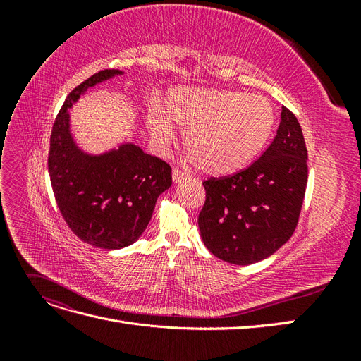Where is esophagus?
<instances>
[{"mask_svg": "<svg viewBox=\"0 0 361 361\" xmlns=\"http://www.w3.org/2000/svg\"><path fill=\"white\" fill-rule=\"evenodd\" d=\"M171 176H173V182H174V183H182L183 180H187V179L190 178L187 173L179 170V169H174V170L171 171Z\"/></svg>", "mask_w": 361, "mask_h": 361, "instance_id": "obj_1", "label": "esophagus"}]
</instances>
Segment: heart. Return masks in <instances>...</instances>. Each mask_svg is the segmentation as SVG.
<instances>
[{"instance_id": "heart-1", "label": "heart", "mask_w": 361, "mask_h": 361, "mask_svg": "<svg viewBox=\"0 0 361 361\" xmlns=\"http://www.w3.org/2000/svg\"><path fill=\"white\" fill-rule=\"evenodd\" d=\"M173 123L187 130L183 143L195 167L209 176H228L265 147L276 111L257 94L179 87L169 93L166 111L154 108L147 114V129L158 146L173 143Z\"/></svg>"}]
</instances>
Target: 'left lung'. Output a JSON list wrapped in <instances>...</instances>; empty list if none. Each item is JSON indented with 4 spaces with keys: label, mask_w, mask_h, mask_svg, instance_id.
I'll use <instances>...</instances> for the list:
<instances>
[{
    "label": "left lung",
    "mask_w": 361,
    "mask_h": 361,
    "mask_svg": "<svg viewBox=\"0 0 361 361\" xmlns=\"http://www.w3.org/2000/svg\"><path fill=\"white\" fill-rule=\"evenodd\" d=\"M277 135L262 157L233 176L203 182V244L233 265L274 255L298 224L307 185V149L297 117L281 108Z\"/></svg>",
    "instance_id": "left-lung-1"
}]
</instances>
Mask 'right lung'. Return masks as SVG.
Returning a JSON list of instances; mask_svg holds the SVG:
<instances>
[{
	"instance_id": "1",
	"label": "right lung",
	"mask_w": 361,
	"mask_h": 361,
	"mask_svg": "<svg viewBox=\"0 0 361 361\" xmlns=\"http://www.w3.org/2000/svg\"><path fill=\"white\" fill-rule=\"evenodd\" d=\"M123 75L105 69L69 93L54 122L48 170L59 209L81 241L118 250L143 235L159 195L171 187V169L125 141L102 154H89L76 143L69 110L85 92Z\"/></svg>"
}]
</instances>
